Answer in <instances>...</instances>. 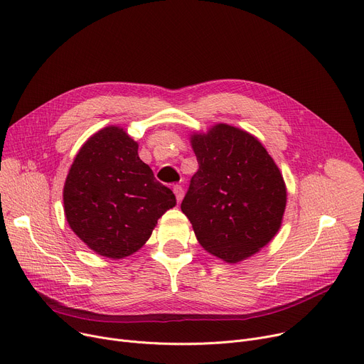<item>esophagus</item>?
Returning a JSON list of instances; mask_svg holds the SVG:
<instances>
[{"label":"esophagus","instance_id":"esophagus-1","mask_svg":"<svg viewBox=\"0 0 364 364\" xmlns=\"http://www.w3.org/2000/svg\"><path fill=\"white\" fill-rule=\"evenodd\" d=\"M173 192H175V195H176L178 203L182 201V198H183V188H182L181 185H175V186H173Z\"/></svg>","mask_w":364,"mask_h":364}]
</instances>
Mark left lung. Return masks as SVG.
<instances>
[{
    "instance_id": "left-lung-1",
    "label": "left lung",
    "mask_w": 364,
    "mask_h": 364,
    "mask_svg": "<svg viewBox=\"0 0 364 364\" xmlns=\"http://www.w3.org/2000/svg\"><path fill=\"white\" fill-rule=\"evenodd\" d=\"M200 169L181 204L201 246L236 264L278 232L286 210L284 179L272 157L246 131L217 124L191 135Z\"/></svg>"
}]
</instances>
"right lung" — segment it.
<instances>
[{"mask_svg": "<svg viewBox=\"0 0 364 364\" xmlns=\"http://www.w3.org/2000/svg\"><path fill=\"white\" fill-rule=\"evenodd\" d=\"M175 205L173 192L156 181L138 157V144L119 127H106L82 144L64 185L70 228L112 259L136 252Z\"/></svg>", "mask_w": 364, "mask_h": 364, "instance_id": "1", "label": "right lung"}]
</instances>
